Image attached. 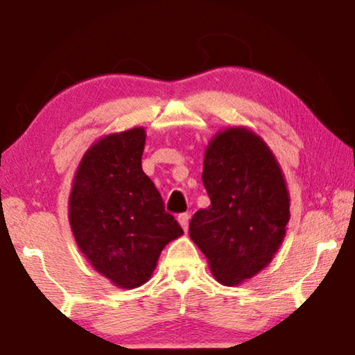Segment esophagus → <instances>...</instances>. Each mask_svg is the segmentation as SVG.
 <instances>
[{"mask_svg":"<svg viewBox=\"0 0 355 355\" xmlns=\"http://www.w3.org/2000/svg\"><path fill=\"white\" fill-rule=\"evenodd\" d=\"M177 220H178V224L182 225V229L187 232V230H188V222H190V214H187V212H185V214H180V216L177 217Z\"/></svg>","mask_w":355,"mask_h":355,"instance_id":"34e87169","label":"esophagus"}]
</instances>
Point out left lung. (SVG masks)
Segmentation results:
<instances>
[{"label":"left lung","mask_w":355,"mask_h":355,"mask_svg":"<svg viewBox=\"0 0 355 355\" xmlns=\"http://www.w3.org/2000/svg\"><path fill=\"white\" fill-rule=\"evenodd\" d=\"M211 206L195 212L190 239L217 282L239 286L272 261L284 242L291 196L276 155L248 126L212 136L202 160Z\"/></svg>","instance_id":"obj_1"}]
</instances>
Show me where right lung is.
<instances>
[{
	"mask_svg": "<svg viewBox=\"0 0 355 355\" xmlns=\"http://www.w3.org/2000/svg\"><path fill=\"white\" fill-rule=\"evenodd\" d=\"M144 144V126L94 141L76 168L68 200L76 245L120 289L146 284L165 245L183 235L143 172Z\"/></svg>",
	"mask_w": 355,
	"mask_h": 355,
	"instance_id": "1",
	"label": "right lung"
}]
</instances>
